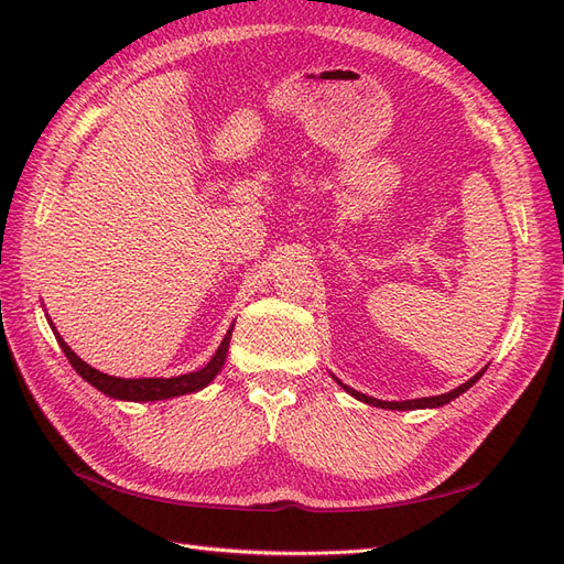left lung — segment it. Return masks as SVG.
<instances>
[{"label": "left lung", "mask_w": 564, "mask_h": 564, "mask_svg": "<svg viewBox=\"0 0 564 564\" xmlns=\"http://www.w3.org/2000/svg\"><path fill=\"white\" fill-rule=\"evenodd\" d=\"M487 369V367H485ZM485 369L482 371H477L475 377L470 379V381H466L464 386H458V388H454V390H449V392H445V395H435V398H421V400H404V402H383V400H377V398H369V395H362V392H357V390H352V388H348V386H344L340 383L338 379V386H344L346 388V392H350L352 398H357V400H362V402H367V404H373V406H381V409H423V406H442V404H447V402H452L454 398H458L460 392H466L477 379L482 377L485 373Z\"/></svg>", "instance_id": "1"}]
</instances>
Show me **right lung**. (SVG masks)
Here are the masks:
<instances>
[{
	"instance_id": "add662e5",
	"label": "right lung",
	"mask_w": 564,
	"mask_h": 564,
	"mask_svg": "<svg viewBox=\"0 0 564 564\" xmlns=\"http://www.w3.org/2000/svg\"><path fill=\"white\" fill-rule=\"evenodd\" d=\"M58 344L65 352L67 360L75 367V371L84 381H89L94 388H98L106 395L115 398V400H133V402H150V400H166V398H176V395H185V392H195L202 390L207 383H212V379L220 371L226 362L228 355V344H230V332L226 334L224 344L218 346L216 355L209 360V365L193 371V373H183V377H174V379H117V377H108V373L98 371L94 367H89L84 360L70 350V346L56 334Z\"/></svg>"
}]
</instances>
